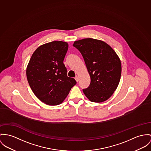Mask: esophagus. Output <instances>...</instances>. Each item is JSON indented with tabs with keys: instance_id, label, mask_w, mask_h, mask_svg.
<instances>
[{
	"instance_id": "esophagus-1",
	"label": "esophagus",
	"mask_w": 151,
	"mask_h": 151,
	"mask_svg": "<svg viewBox=\"0 0 151 151\" xmlns=\"http://www.w3.org/2000/svg\"><path fill=\"white\" fill-rule=\"evenodd\" d=\"M75 79L76 80V81H77V82H78V81H79V78H78L77 76H75Z\"/></svg>"
}]
</instances>
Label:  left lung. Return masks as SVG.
I'll return each instance as SVG.
<instances>
[{
	"label": "left lung",
	"instance_id": "obj_1",
	"mask_svg": "<svg viewBox=\"0 0 151 151\" xmlns=\"http://www.w3.org/2000/svg\"><path fill=\"white\" fill-rule=\"evenodd\" d=\"M84 58L91 82L83 89L91 102L100 103L107 100L118 86L121 75V63L113 49L104 41L91 38L74 42Z\"/></svg>",
	"mask_w": 151,
	"mask_h": 151
}]
</instances>
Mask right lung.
<instances>
[{
    "label": "right lung",
    "instance_id": "obj_1",
    "mask_svg": "<svg viewBox=\"0 0 151 151\" xmlns=\"http://www.w3.org/2000/svg\"><path fill=\"white\" fill-rule=\"evenodd\" d=\"M68 49L66 42L55 41L38 47L26 68V76L35 95L50 106L61 104L76 84L67 76L63 61Z\"/></svg>",
    "mask_w": 151,
    "mask_h": 151
}]
</instances>
